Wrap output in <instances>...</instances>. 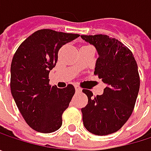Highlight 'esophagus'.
<instances>
[{"label": "esophagus", "instance_id": "esophagus-1", "mask_svg": "<svg viewBox=\"0 0 151 151\" xmlns=\"http://www.w3.org/2000/svg\"><path fill=\"white\" fill-rule=\"evenodd\" d=\"M75 89H76V92H78V93H79V92H81V90H82V89H81V87H80L78 85H75Z\"/></svg>", "mask_w": 151, "mask_h": 151}]
</instances>
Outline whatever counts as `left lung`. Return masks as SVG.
Instances as JSON below:
<instances>
[{
	"label": "left lung",
	"mask_w": 151,
	"mask_h": 151,
	"mask_svg": "<svg viewBox=\"0 0 151 151\" xmlns=\"http://www.w3.org/2000/svg\"><path fill=\"white\" fill-rule=\"evenodd\" d=\"M81 38L96 48L94 75L106 85L103 94L95 97L90 90H82L88 98L81 108L83 123L92 134L106 136L118 131L134 110L140 88L137 64L131 50L115 38L101 34Z\"/></svg>",
	"instance_id": "8db88e82"
}]
</instances>
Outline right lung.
I'll return each mask as SVG.
<instances>
[{"instance_id":"add662e5","label":"right lung","mask_w":151,"mask_h":151,"mask_svg":"<svg viewBox=\"0 0 151 151\" xmlns=\"http://www.w3.org/2000/svg\"><path fill=\"white\" fill-rule=\"evenodd\" d=\"M78 37L39 29L20 45L13 57L11 93L27 124L37 132L51 133L62 125V114L75 88L71 84L62 89L50 86L49 73L57 64L59 49Z\"/></svg>"}]
</instances>
